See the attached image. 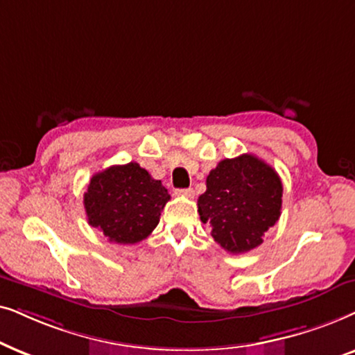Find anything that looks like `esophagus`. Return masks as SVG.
<instances>
[{"instance_id":"esophagus-1","label":"esophagus","mask_w":355,"mask_h":355,"mask_svg":"<svg viewBox=\"0 0 355 355\" xmlns=\"http://www.w3.org/2000/svg\"><path fill=\"white\" fill-rule=\"evenodd\" d=\"M177 193L180 196H187V198H193V195H195L193 188H183V190H177Z\"/></svg>"}]
</instances>
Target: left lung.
Returning <instances> with one entry per match:
<instances>
[{
	"label": "left lung",
	"mask_w": 355,
	"mask_h": 355,
	"mask_svg": "<svg viewBox=\"0 0 355 355\" xmlns=\"http://www.w3.org/2000/svg\"><path fill=\"white\" fill-rule=\"evenodd\" d=\"M282 183L271 165L253 154L224 159L206 178L198 198L201 220L229 253H245L263 243V235L281 216Z\"/></svg>",
	"instance_id": "1"
}]
</instances>
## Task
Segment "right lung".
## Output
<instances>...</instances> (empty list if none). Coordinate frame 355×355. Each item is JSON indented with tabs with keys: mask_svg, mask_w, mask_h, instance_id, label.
Masks as SVG:
<instances>
[{
	"mask_svg": "<svg viewBox=\"0 0 355 355\" xmlns=\"http://www.w3.org/2000/svg\"><path fill=\"white\" fill-rule=\"evenodd\" d=\"M170 195L139 164L112 165L91 178L84 193L89 224L110 242L138 243L157 227Z\"/></svg>",
	"mask_w": 355,
	"mask_h": 355,
	"instance_id": "right-lung-1",
	"label": "right lung"
}]
</instances>
